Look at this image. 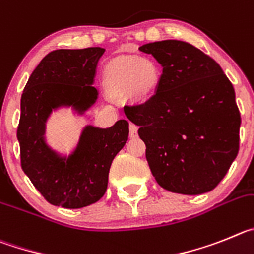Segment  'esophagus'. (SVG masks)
<instances>
[{
  "instance_id": "obj_1",
  "label": "esophagus",
  "mask_w": 254,
  "mask_h": 254,
  "mask_svg": "<svg viewBox=\"0 0 254 254\" xmlns=\"http://www.w3.org/2000/svg\"><path fill=\"white\" fill-rule=\"evenodd\" d=\"M129 135L130 138H136L138 136V127L135 124L130 123L129 125Z\"/></svg>"
}]
</instances>
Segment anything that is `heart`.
Segmentation results:
<instances>
[{
	"instance_id": "b5f03b06",
	"label": "heart",
	"mask_w": 254,
	"mask_h": 254,
	"mask_svg": "<svg viewBox=\"0 0 254 254\" xmlns=\"http://www.w3.org/2000/svg\"><path fill=\"white\" fill-rule=\"evenodd\" d=\"M161 81V70L154 61L130 58L114 62L107 67L105 82L114 96L129 93L132 99L145 100L154 93Z\"/></svg>"
}]
</instances>
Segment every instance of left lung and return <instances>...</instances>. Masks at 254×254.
<instances>
[{
    "mask_svg": "<svg viewBox=\"0 0 254 254\" xmlns=\"http://www.w3.org/2000/svg\"><path fill=\"white\" fill-rule=\"evenodd\" d=\"M139 50L163 70L154 95L124 113L139 127L155 181L182 195L209 192L239 150L241 114L232 82L214 59L186 42L162 40Z\"/></svg>",
    "mask_w": 254,
    "mask_h": 254,
    "instance_id": "8db88e82",
    "label": "left lung"
}]
</instances>
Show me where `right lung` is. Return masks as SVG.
I'll use <instances>...</instances> for the list:
<instances>
[{
	"label": "right lung",
	"instance_id": "1",
	"mask_svg": "<svg viewBox=\"0 0 254 254\" xmlns=\"http://www.w3.org/2000/svg\"><path fill=\"white\" fill-rule=\"evenodd\" d=\"M104 53L100 47L54 50L34 69L22 92L17 127L22 171L56 206L79 209L99 201L106 192L111 163L129 136V123L123 119L106 129L84 127L68 157L45 140L54 110L72 107L83 115L97 101L99 91L92 84Z\"/></svg>",
	"mask_w": 254,
	"mask_h": 254
}]
</instances>
